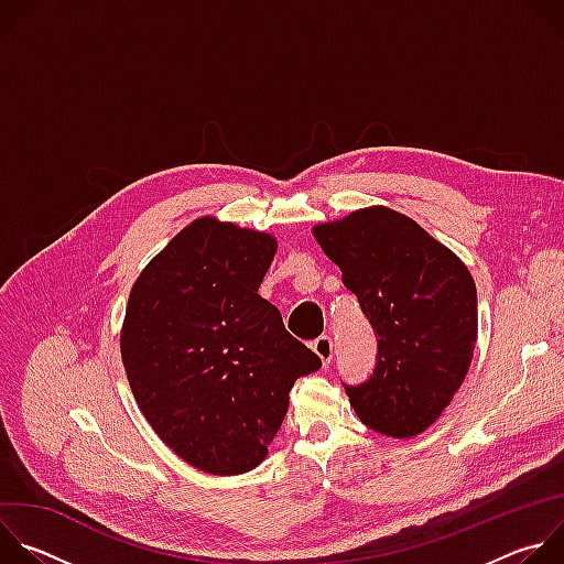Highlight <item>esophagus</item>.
Here are the masks:
<instances>
[{
	"label": "esophagus",
	"mask_w": 564,
	"mask_h": 564,
	"mask_svg": "<svg viewBox=\"0 0 564 564\" xmlns=\"http://www.w3.org/2000/svg\"><path fill=\"white\" fill-rule=\"evenodd\" d=\"M312 350H314V355L324 361V366H328L330 361H333V339L328 337V335H321L318 339H314L312 341V346H310Z\"/></svg>",
	"instance_id": "esophagus-1"
}]
</instances>
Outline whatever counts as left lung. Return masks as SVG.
Listing matches in <instances>:
<instances>
[{"label": "left lung", "mask_w": 564, "mask_h": 564, "mask_svg": "<svg viewBox=\"0 0 564 564\" xmlns=\"http://www.w3.org/2000/svg\"><path fill=\"white\" fill-rule=\"evenodd\" d=\"M377 335V364L350 406L372 431L424 433L459 390L477 341L468 268L413 218L383 205L312 229Z\"/></svg>", "instance_id": "1"}]
</instances>
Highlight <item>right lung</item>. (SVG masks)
I'll use <instances>...</instances> for the list:
<instances>
[{
    "label": "right lung",
    "instance_id": "obj_1",
    "mask_svg": "<svg viewBox=\"0 0 564 564\" xmlns=\"http://www.w3.org/2000/svg\"><path fill=\"white\" fill-rule=\"evenodd\" d=\"M276 238L196 218L135 279L120 352L138 406L178 457L212 475L257 468L294 381L321 359L259 294Z\"/></svg>",
    "mask_w": 564,
    "mask_h": 564
}]
</instances>
